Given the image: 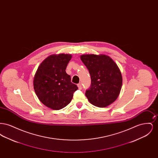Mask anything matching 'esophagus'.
Returning <instances> with one entry per match:
<instances>
[{"label":"esophagus","instance_id":"esophagus-1","mask_svg":"<svg viewBox=\"0 0 158 158\" xmlns=\"http://www.w3.org/2000/svg\"><path fill=\"white\" fill-rule=\"evenodd\" d=\"M77 87H78V88L79 89H82V85H81V83H78L77 84Z\"/></svg>","mask_w":158,"mask_h":158}]
</instances>
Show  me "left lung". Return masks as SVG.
Listing matches in <instances>:
<instances>
[{"mask_svg": "<svg viewBox=\"0 0 158 158\" xmlns=\"http://www.w3.org/2000/svg\"><path fill=\"white\" fill-rule=\"evenodd\" d=\"M81 59L90 73V88L85 92L89 102L100 108L111 104L118 98L123 83L117 64L105 54H83Z\"/></svg>", "mask_w": 158, "mask_h": 158, "instance_id": "obj_1", "label": "left lung"}]
</instances>
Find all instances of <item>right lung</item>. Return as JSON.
Here are the masks:
<instances>
[{
	"label": "right lung",
	"instance_id": "1",
	"mask_svg": "<svg viewBox=\"0 0 158 158\" xmlns=\"http://www.w3.org/2000/svg\"><path fill=\"white\" fill-rule=\"evenodd\" d=\"M72 57L68 54L48 56L38 66L34 76V89L38 98L52 110H59L67 106L78 89L66 72Z\"/></svg>",
	"mask_w": 158,
	"mask_h": 158
}]
</instances>
